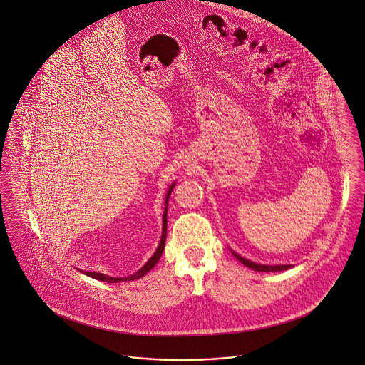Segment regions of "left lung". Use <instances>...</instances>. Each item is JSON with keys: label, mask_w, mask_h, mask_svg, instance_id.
<instances>
[{"label": "left lung", "mask_w": 365, "mask_h": 365, "mask_svg": "<svg viewBox=\"0 0 365 365\" xmlns=\"http://www.w3.org/2000/svg\"><path fill=\"white\" fill-rule=\"evenodd\" d=\"M232 255H234L238 260L241 261L243 265H246L247 268H252V269H255V271H259V272H278V271H284V269L292 268V265H262V264H256V262H253V261L243 259L240 255H237V253H234V252H232Z\"/></svg>", "instance_id": "obj_1"}]
</instances>
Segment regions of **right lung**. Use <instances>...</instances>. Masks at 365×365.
I'll return each instance as SVG.
<instances>
[{"label":"right lung","mask_w":365,"mask_h":365,"mask_svg":"<svg viewBox=\"0 0 365 365\" xmlns=\"http://www.w3.org/2000/svg\"><path fill=\"white\" fill-rule=\"evenodd\" d=\"M175 183L170 187L168 194L165 197V210L163 213V234H161V241L157 246V250L155 252V255L150 257V260L148 261L138 272H135L134 275L128 277V278H112V277H106L103 274H98V272H85L87 277L90 278L97 279V280H101V282H108V283H119V282H125V280H135V279L142 278L143 275H146L155 265L157 264V261L160 260L161 255H163V250H164V246H165V238H167V205H168V198H170V194L174 189Z\"/></svg>","instance_id":"add662e5"}]
</instances>
